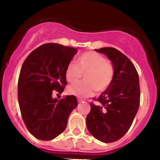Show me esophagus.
<instances>
[{
    "label": "esophagus",
    "instance_id": "esophagus-1",
    "mask_svg": "<svg viewBox=\"0 0 160 160\" xmlns=\"http://www.w3.org/2000/svg\"><path fill=\"white\" fill-rule=\"evenodd\" d=\"M83 101V98H77V101H78V102H81V101Z\"/></svg>",
    "mask_w": 160,
    "mask_h": 160
}]
</instances>
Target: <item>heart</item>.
<instances>
[{
  "mask_svg": "<svg viewBox=\"0 0 160 160\" xmlns=\"http://www.w3.org/2000/svg\"><path fill=\"white\" fill-rule=\"evenodd\" d=\"M84 74V82L68 88V93L81 98L91 96L96 90L105 91L114 80L115 68L112 62L104 56L93 51L81 53L76 59V64L70 62L65 70V77L70 83H75Z\"/></svg>",
  "mask_w": 160,
  "mask_h": 160,
  "instance_id": "obj_1",
  "label": "heart"
}]
</instances>
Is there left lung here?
I'll return each mask as SVG.
<instances>
[{"instance_id":"1","label":"left lung","mask_w":160,"mask_h":160,"mask_svg":"<svg viewBox=\"0 0 160 160\" xmlns=\"http://www.w3.org/2000/svg\"><path fill=\"white\" fill-rule=\"evenodd\" d=\"M105 54L115 68V76L111 86L98 98L90 103L86 118L90 133L99 141L114 142L120 139L130 128L140 104L138 74L125 55L112 47L96 49Z\"/></svg>"}]
</instances>
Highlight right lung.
Here are the masks:
<instances>
[{
  "mask_svg": "<svg viewBox=\"0 0 160 160\" xmlns=\"http://www.w3.org/2000/svg\"><path fill=\"white\" fill-rule=\"evenodd\" d=\"M77 49L46 43L32 52L23 62L18 83L21 114L33 136L49 141L66 129L72 111L77 106L73 95L53 99V90L61 94L67 84L65 70Z\"/></svg>",
  "mask_w": 160,
  "mask_h": 160,
  "instance_id": "add662e5",
  "label": "right lung"
}]
</instances>
